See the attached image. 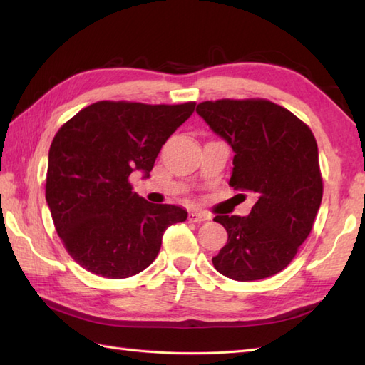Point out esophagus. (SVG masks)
Instances as JSON below:
<instances>
[{
    "instance_id": "esophagus-1",
    "label": "esophagus",
    "mask_w": 365,
    "mask_h": 365,
    "mask_svg": "<svg viewBox=\"0 0 365 365\" xmlns=\"http://www.w3.org/2000/svg\"><path fill=\"white\" fill-rule=\"evenodd\" d=\"M188 220H190L191 222H202V221L210 220V215L202 213V212H191V213L188 215Z\"/></svg>"
}]
</instances>
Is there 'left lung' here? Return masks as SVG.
<instances>
[{
  "label": "left lung",
  "mask_w": 365,
  "mask_h": 365,
  "mask_svg": "<svg viewBox=\"0 0 365 365\" xmlns=\"http://www.w3.org/2000/svg\"><path fill=\"white\" fill-rule=\"evenodd\" d=\"M196 111L235 152L230 187L257 197L247 216H215L229 238L212 259L213 267L242 282L277 274L311 234L322 204L314 133L293 113L265 98L210 100Z\"/></svg>",
  "instance_id": "obj_1"
}]
</instances>
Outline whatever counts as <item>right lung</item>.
Wrapping results in <instances>:
<instances>
[{
    "mask_svg": "<svg viewBox=\"0 0 365 365\" xmlns=\"http://www.w3.org/2000/svg\"><path fill=\"white\" fill-rule=\"evenodd\" d=\"M195 106L102 100L53 138L46 204L67 252L89 273L108 279L141 273L158 255L165 230L187 220L180 207L139 197L130 174L149 177L163 144Z\"/></svg>",
    "mask_w": 365,
    "mask_h": 365,
    "instance_id": "1",
    "label": "right lung"
}]
</instances>
